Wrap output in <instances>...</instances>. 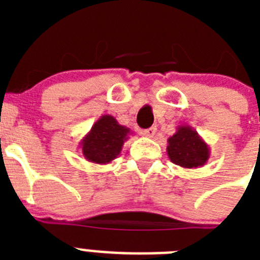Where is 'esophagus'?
I'll list each match as a JSON object with an SVG mask.
<instances>
[{
  "instance_id": "1",
  "label": "esophagus",
  "mask_w": 260,
  "mask_h": 260,
  "mask_svg": "<svg viewBox=\"0 0 260 260\" xmlns=\"http://www.w3.org/2000/svg\"><path fill=\"white\" fill-rule=\"evenodd\" d=\"M156 130H157V128H156V126H152V127H150V128H146V130H142V134H143L144 137L152 138V137H155Z\"/></svg>"
}]
</instances>
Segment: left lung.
<instances>
[{
    "label": "left lung",
    "mask_w": 260,
    "mask_h": 260,
    "mask_svg": "<svg viewBox=\"0 0 260 260\" xmlns=\"http://www.w3.org/2000/svg\"><path fill=\"white\" fill-rule=\"evenodd\" d=\"M167 153L169 160L183 169L203 167L210 158V146L203 138L187 125H180L176 133L168 138Z\"/></svg>",
    "instance_id": "left-lung-1"
}]
</instances>
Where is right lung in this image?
Listing matches in <instances>:
<instances>
[{"label":"right lung","instance_id":"obj_1","mask_svg":"<svg viewBox=\"0 0 260 260\" xmlns=\"http://www.w3.org/2000/svg\"><path fill=\"white\" fill-rule=\"evenodd\" d=\"M133 134L130 128L119 125L110 114H104L82 138L80 148L87 161L93 164H109L122 151V146Z\"/></svg>","mask_w":260,"mask_h":260}]
</instances>
